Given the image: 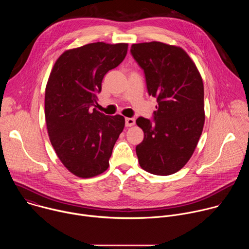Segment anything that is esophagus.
Returning a JSON list of instances; mask_svg holds the SVG:
<instances>
[{"label": "esophagus", "mask_w": 249, "mask_h": 249, "mask_svg": "<svg viewBox=\"0 0 249 249\" xmlns=\"http://www.w3.org/2000/svg\"><path fill=\"white\" fill-rule=\"evenodd\" d=\"M135 124V119L134 118H126L125 119V125L126 127H131Z\"/></svg>", "instance_id": "1"}]
</instances>
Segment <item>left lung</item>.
<instances>
[{
	"instance_id": "left-lung-1",
	"label": "left lung",
	"mask_w": 249,
	"mask_h": 249,
	"mask_svg": "<svg viewBox=\"0 0 249 249\" xmlns=\"http://www.w3.org/2000/svg\"><path fill=\"white\" fill-rule=\"evenodd\" d=\"M131 54L144 71L149 95L158 102L153 120H136L144 131L136 147L139 163L150 173L170 175L186 164L202 134L203 81L180 47L153 41L133 44Z\"/></svg>"
}]
</instances>
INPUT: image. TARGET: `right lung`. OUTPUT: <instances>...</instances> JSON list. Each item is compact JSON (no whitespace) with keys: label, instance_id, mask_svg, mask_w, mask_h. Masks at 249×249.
Here are the masks:
<instances>
[{"label":"right lung","instance_id":"obj_1","mask_svg":"<svg viewBox=\"0 0 249 249\" xmlns=\"http://www.w3.org/2000/svg\"><path fill=\"white\" fill-rule=\"evenodd\" d=\"M127 43L96 42L65 51L56 61L45 89V119L51 144L62 163L82 178L109 165L124 129L121 115L95 108L101 83L126 57Z\"/></svg>","mask_w":249,"mask_h":249}]
</instances>
